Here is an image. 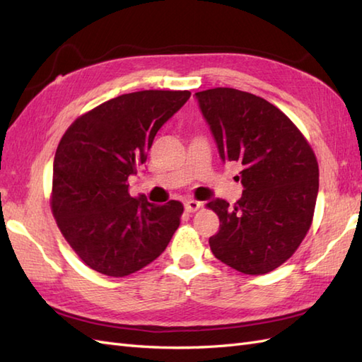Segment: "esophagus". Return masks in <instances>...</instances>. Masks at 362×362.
Segmentation results:
<instances>
[{
    "instance_id": "esophagus-1",
    "label": "esophagus",
    "mask_w": 362,
    "mask_h": 362,
    "mask_svg": "<svg viewBox=\"0 0 362 362\" xmlns=\"http://www.w3.org/2000/svg\"><path fill=\"white\" fill-rule=\"evenodd\" d=\"M201 206H202V204L197 202V201H193V199H189V201L185 202V210L188 213H194V211H197L199 209H201Z\"/></svg>"
}]
</instances>
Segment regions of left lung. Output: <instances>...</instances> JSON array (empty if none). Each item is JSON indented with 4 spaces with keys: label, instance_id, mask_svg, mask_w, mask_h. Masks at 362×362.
Returning <instances> with one entry per match:
<instances>
[{
    "label": "left lung",
    "instance_id": "obj_1",
    "mask_svg": "<svg viewBox=\"0 0 362 362\" xmlns=\"http://www.w3.org/2000/svg\"><path fill=\"white\" fill-rule=\"evenodd\" d=\"M219 156L243 166L235 205L206 204L219 216L209 243L222 263L263 275L288 261L313 224L319 191L316 153L286 115L266 99L236 88L196 93Z\"/></svg>",
    "mask_w": 362,
    "mask_h": 362
}]
</instances>
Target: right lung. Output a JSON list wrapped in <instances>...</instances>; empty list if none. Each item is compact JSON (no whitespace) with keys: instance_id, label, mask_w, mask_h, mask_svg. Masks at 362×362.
I'll return each mask as SVG.
<instances>
[{"instance_id":"add662e5","label":"right lung","mask_w":362,"mask_h":362,"mask_svg":"<svg viewBox=\"0 0 362 362\" xmlns=\"http://www.w3.org/2000/svg\"><path fill=\"white\" fill-rule=\"evenodd\" d=\"M188 90H143L105 101L76 118L52 166L51 211L83 263L126 276L158 258L179 228L183 205L129 194V177L146 161L158 129L189 99Z\"/></svg>"}]
</instances>
